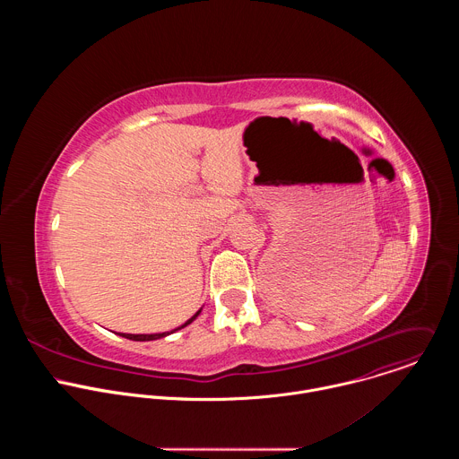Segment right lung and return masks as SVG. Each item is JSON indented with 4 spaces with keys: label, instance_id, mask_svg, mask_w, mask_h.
Instances as JSON below:
<instances>
[{
    "label": "right lung",
    "instance_id": "add662e5",
    "mask_svg": "<svg viewBox=\"0 0 459 459\" xmlns=\"http://www.w3.org/2000/svg\"><path fill=\"white\" fill-rule=\"evenodd\" d=\"M200 312H202V308H200L198 312H195L190 319H186L181 326H178V329H174V331H170V333H156V334H125V333H119V336H121V338H126V340H133V342H152V340H160V338H165V336H169V334H172V333L183 329V326L190 325L195 317L200 316Z\"/></svg>",
    "mask_w": 459,
    "mask_h": 459
}]
</instances>
